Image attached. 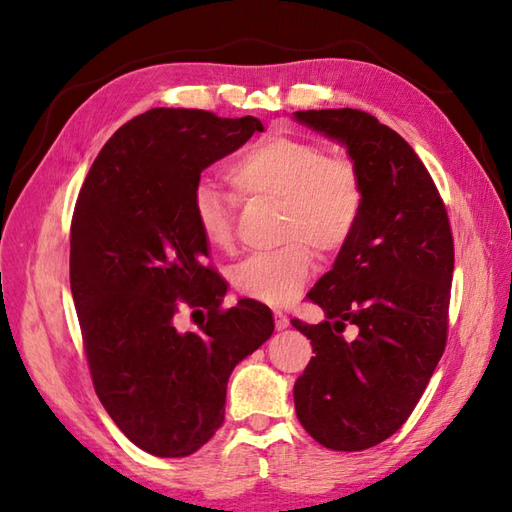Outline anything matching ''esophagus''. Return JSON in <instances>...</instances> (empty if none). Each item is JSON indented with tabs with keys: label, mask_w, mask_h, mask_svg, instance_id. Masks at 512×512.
Here are the masks:
<instances>
[{
	"label": "esophagus",
	"mask_w": 512,
	"mask_h": 512,
	"mask_svg": "<svg viewBox=\"0 0 512 512\" xmlns=\"http://www.w3.org/2000/svg\"><path fill=\"white\" fill-rule=\"evenodd\" d=\"M273 317H275V328H277V330H286L288 325H290V319L286 317L284 312H279V310H277V312L273 314Z\"/></svg>",
	"instance_id": "esophagus-1"
}]
</instances>
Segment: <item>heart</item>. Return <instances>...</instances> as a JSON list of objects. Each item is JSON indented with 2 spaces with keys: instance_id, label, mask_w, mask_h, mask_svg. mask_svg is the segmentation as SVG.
<instances>
[{
  "instance_id": "heart-1",
  "label": "heart",
  "mask_w": 512,
  "mask_h": 512,
  "mask_svg": "<svg viewBox=\"0 0 512 512\" xmlns=\"http://www.w3.org/2000/svg\"><path fill=\"white\" fill-rule=\"evenodd\" d=\"M226 178L239 198L279 200V237L286 242L246 259L235 270L233 284L246 299L288 306L314 273L311 249L321 257H332L356 233L365 204L361 173L352 160L325 156L323 147L310 138L268 132L228 162ZM191 211L206 244L231 250L235 242L231 195L202 180L193 189Z\"/></svg>"
}]
</instances>
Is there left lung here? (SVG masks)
<instances>
[{
    "label": "left lung",
    "instance_id": "8db88e82",
    "mask_svg": "<svg viewBox=\"0 0 512 512\" xmlns=\"http://www.w3.org/2000/svg\"><path fill=\"white\" fill-rule=\"evenodd\" d=\"M347 147L363 178L361 222L306 299L328 321L290 319L314 356L295 383L301 427L332 451L376 447L402 427L447 347L453 233L407 140L363 110L297 112ZM356 324L354 340H345Z\"/></svg>",
    "mask_w": 512,
    "mask_h": 512
}]
</instances>
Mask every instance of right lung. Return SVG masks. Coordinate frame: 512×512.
I'll use <instances>...</instances> for the list:
<instances>
[{"instance_id": "1", "label": "right lung", "mask_w": 512, "mask_h": 512, "mask_svg": "<svg viewBox=\"0 0 512 512\" xmlns=\"http://www.w3.org/2000/svg\"><path fill=\"white\" fill-rule=\"evenodd\" d=\"M264 125L255 116L154 107L107 140L70 226V286L96 396L136 447L187 458L224 422L233 367L275 330L226 284L193 220V189ZM182 309L200 313L184 333Z\"/></svg>"}]
</instances>
